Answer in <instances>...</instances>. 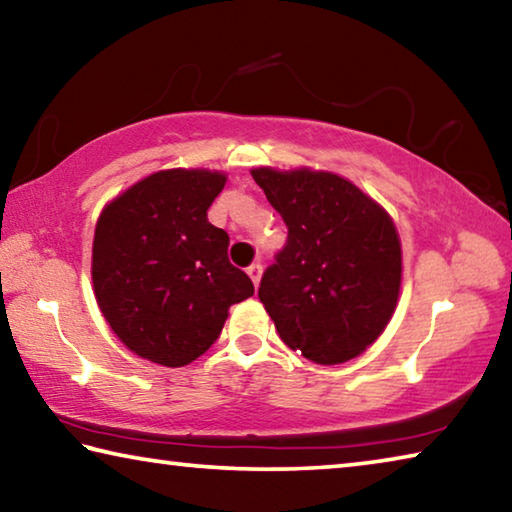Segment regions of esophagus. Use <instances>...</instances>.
I'll return each mask as SVG.
<instances>
[{
    "instance_id": "34e87169",
    "label": "esophagus",
    "mask_w": 512,
    "mask_h": 512,
    "mask_svg": "<svg viewBox=\"0 0 512 512\" xmlns=\"http://www.w3.org/2000/svg\"><path fill=\"white\" fill-rule=\"evenodd\" d=\"M262 271H264L262 262H253V264H250V266L246 268V273L250 275V280L255 282V287L259 284V280H262Z\"/></svg>"
}]
</instances>
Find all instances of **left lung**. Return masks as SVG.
<instances>
[{"label":"left lung","mask_w":512,"mask_h":512,"mask_svg":"<svg viewBox=\"0 0 512 512\" xmlns=\"http://www.w3.org/2000/svg\"><path fill=\"white\" fill-rule=\"evenodd\" d=\"M253 178L289 228L257 291L277 334L323 366L354 359L384 332L400 296L391 216L336 173L262 167Z\"/></svg>","instance_id":"8db88e82"}]
</instances>
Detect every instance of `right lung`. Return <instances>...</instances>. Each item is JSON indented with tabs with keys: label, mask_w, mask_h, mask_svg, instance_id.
<instances>
[{
	"label": "right lung",
	"mask_w": 512,
	"mask_h": 512,
	"mask_svg": "<svg viewBox=\"0 0 512 512\" xmlns=\"http://www.w3.org/2000/svg\"><path fill=\"white\" fill-rule=\"evenodd\" d=\"M225 176L169 169L126 189L94 230L101 314L128 350L180 368L219 339L228 309L255 293L228 259V232L207 221Z\"/></svg>",
	"instance_id": "obj_1"
}]
</instances>
